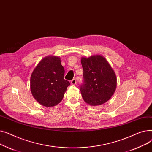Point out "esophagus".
Segmentation results:
<instances>
[{
	"mask_svg": "<svg viewBox=\"0 0 152 152\" xmlns=\"http://www.w3.org/2000/svg\"><path fill=\"white\" fill-rule=\"evenodd\" d=\"M71 84L72 85H75V84H76V79H73V80H71Z\"/></svg>",
	"mask_w": 152,
	"mask_h": 152,
	"instance_id": "34e87169",
	"label": "esophagus"
}]
</instances>
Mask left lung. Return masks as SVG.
Instances as JSON below:
<instances>
[{
    "mask_svg": "<svg viewBox=\"0 0 152 152\" xmlns=\"http://www.w3.org/2000/svg\"><path fill=\"white\" fill-rule=\"evenodd\" d=\"M84 83L81 93L84 100L91 106L107 102L114 94L117 79L113 69L101 55L82 57Z\"/></svg>",
    "mask_w": 152,
    "mask_h": 152,
    "instance_id": "8db88e82",
    "label": "left lung"
}]
</instances>
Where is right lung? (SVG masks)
Wrapping results in <instances>:
<instances>
[{
    "label": "right lung",
    "mask_w": 152,
    "mask_h": 152,
    "mask_svg": "<svg viewBox=\"0 0 152 152\" xmlns=\"http://www.w3.org/2000/svg\"><path fill=\"white\" fill-rule=\"evenodd\" d=\"M64 75L60 57L49 55L40 61L30 79L31 92L36 100L46 107L58 105L70 85Z\"/></svg>",
    "instance_id": "add662e5"
}]
</instances>
